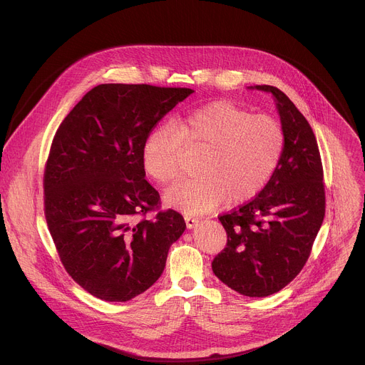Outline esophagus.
Returning a JSON list of instances; mask_svg holds the SVG:
<instances>
[{
  "mask_svg": "<svg viewBox=\"0 0 365 365\" xmlns=\"http://www.w3.org/2000/svg\"><path fill=\"white\" fill-rule=\"evenodd\" d=\"M185 222H186L187 228H193V227L197 225L199 220L196 217H192V215H185Z\"/></svg>",
  "mask_w": 365,
  "mask_h": 365,
  "instance_id": "obj_1",
  "label": "esophagus"
}]
</instances>
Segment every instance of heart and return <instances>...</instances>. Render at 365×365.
<instances>
[{
  "label": "heart",
  "instance_id": "obj_1",
  "mask_svg": "<svg viewBox=\"0 0 365 365\" xmlns=\"http://www.w3.org/2000/svg\"><path fill=\"white\" fill-rule=\"evenodd\" d=\"M286 147L282 123L267 114H252L231 101L206 103L151 131L141 150L144 172L158 183H170L182 173L187 151L200 153L199 178L173 185L165 200L189 215L214 210L225 199L250 200L273 178Z\"/></svg>",
  "mask_w": 365,
  "mask_h": 365
}]
</instances>
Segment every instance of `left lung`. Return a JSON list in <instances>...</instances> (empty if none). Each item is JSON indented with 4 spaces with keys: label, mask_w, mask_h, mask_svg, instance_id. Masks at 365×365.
<instances>
[{
    "label": "left lung",
    "mask_w": 365,
    "mask_h": 365,
    "mask_svg": "<svg viewBox=\"0 0 365 365\" xmlns=\"http://www.w3.org/2000/svg\"><path fill=\"white\" fill-rule=\"evenodd\" d=\"M276 98L286 147L255 197L220 215L227 245L212 262L215 276L232 290L266 297L303 269L325 217V183L317 137L294 103L276 86L257 85Z\"/></svg>",
    "instance_id": "1"
}]
</instances>
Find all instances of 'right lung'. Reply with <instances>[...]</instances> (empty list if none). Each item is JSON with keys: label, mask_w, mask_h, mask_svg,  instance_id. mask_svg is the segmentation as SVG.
<instances>
[{"label": "right lung", "mask_w": 365, "mask_h": 365, "mask_svg": "<svg viewBox=\"0 0 365 365\" xmlns=\"http://www.w3.org/2000/svg\"><path fill=\"white\" fill-rule=\"evenodd\" d=\"M190 88L102 83L59 125L44 166V217L68 274L88 293L127 302L162 276L186 224L160 211L145 179L147 135ZM155 212L153 220L145 215Z\"/></svg>", "instance_id": "add662e5"}]
</instances>
